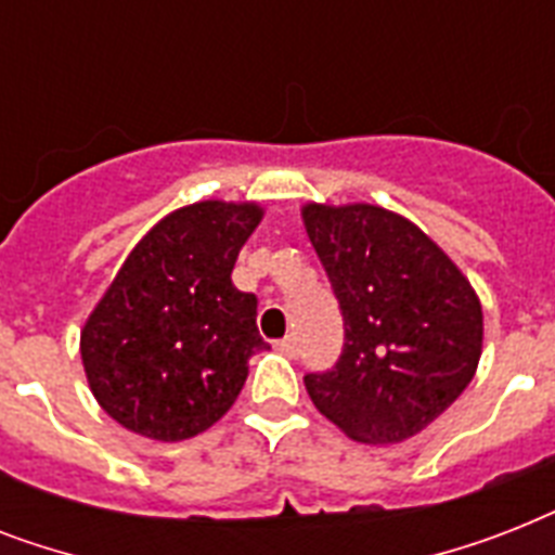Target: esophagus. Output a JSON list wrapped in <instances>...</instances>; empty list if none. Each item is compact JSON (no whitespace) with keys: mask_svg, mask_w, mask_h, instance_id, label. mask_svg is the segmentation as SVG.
Listing matches in <instances>:
<instances>
[{"mask_svg":"<svg viewBox=\"0 0 555 555\" xmlns=\"http://www.w3.org/2000/svg\"><path fill=\"white\" fill-rule=\"evenodd\" d=\"M276 348H279V351H282V354H285V357H296V351H299V348H296V339H294V337L279 339Z\"/></svg>","mask_w":555,"mask_h":555,"instance_id":"34e87169","label":"esophagus"}]
</instances>
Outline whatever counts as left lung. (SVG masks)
<instances>
[{
  "instance_id": "obj_1",
  "label": "left lung",
  "mask_w": 555,
  "mask_h": 555,
  "mask_svg": "<svg viewBox=\"0 0 555 555\" xmlns=\"http://www.w3.org/2000/svg\"><path fill=\"white\" fill-rule=\"evenodd\" d=\"M302 221L346 322L339 363L308 374L313 405L360 443H400L475 377L481 299L409 218L377 204H305Z\"/></svg>"
}]
</instances>
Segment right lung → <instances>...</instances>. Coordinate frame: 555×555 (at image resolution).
<instances>
[{
    "instance_id": "add662e5",
    "label": "right lung",
    "mask_w": 555,
    "mask_h": 555,
    "mask_svg": "<svg viewBox=\"0 0 555 555\" xmlns=\"http://www.w3.org/2000/svg\"><path fill=\"white\" fill-rule=\"evenodd\" d=\"M261 216L256 201H198L134 244L80 331L86 379L112 421L176 443L230 412L247 360L268 346L256 296L230 279Z\"/></svg>"
}]
</instances>
